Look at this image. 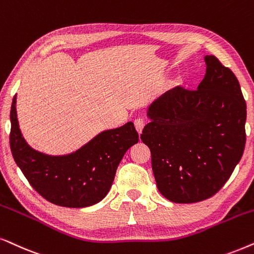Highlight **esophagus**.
<instances>
[{
  "label": "esophagus",
  "mask_w": 254,
  "mask_h": 254,
  "mask_svg": "<svg viewBox=\"0 0 254 254\" xmlns=\"http://www.w3.org/2000/svg\"><path fill=\"white\" fill-rule=\"evenodd\" d=\"M144 127H145V122L141 120V118H137V120L134 121V127H136L137 132L139 134L141 133V131H143Z\"/></svg>",
  "instance_id": "esophagus-1"
}]
</instances>
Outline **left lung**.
Instances as JSON below:
<instances>
[{
  "mask_svg": "<svg viewBox=\"0 0 254 254\" xmlns=\"http://www.w3.org/2000/svg\"><path fill=\"white\" fill-rule=\"evenodd\" d=\"M204 62L197 90L179 86L155 100L140 134L150 147L159 191L175 203L215 195L245 147L246 103L237 77L215 56Z\"/></svg>",
  "mask_w": 254,
  "mask_h": 254,
  "instance_id": "obj_1",
  "label": "left lung"
}]
</instances>
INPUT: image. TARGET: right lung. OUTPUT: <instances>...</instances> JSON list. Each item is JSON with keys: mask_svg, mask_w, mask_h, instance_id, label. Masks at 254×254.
Masks as SVG:
<instances>
[{"mask_svg": "<svg viewBox=\"0 0 254 254\" xmlns=\"http://www.w3.org/2000/svg\"><path fill=\"white\" fill-rule=\"evenodd\" d=\"M10 148L17 166L33 189L51 203L84 208L99 203L113 185L125 152L138 143L132 122L94 137L66 155H49L30 147L19 130L16 95L10 110Z\"/></svg>", "mask_w": 254, "mask_h": 254, "instance_id": "add662e5", "label": "right lung"}]
</instances>
